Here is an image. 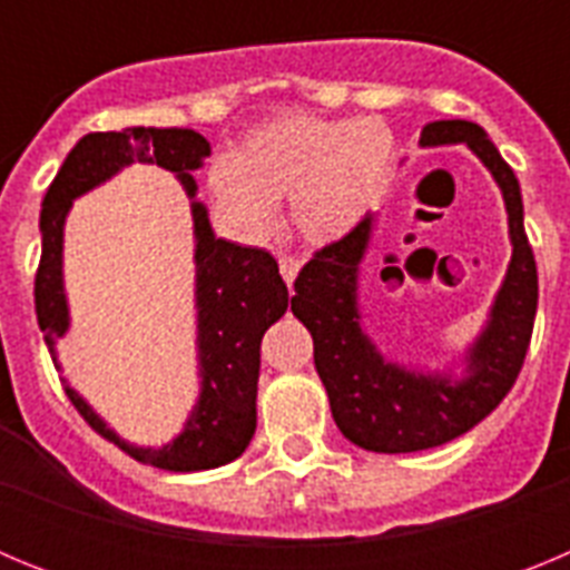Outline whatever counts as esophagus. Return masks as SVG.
<instances>
[{
  "label": "esophagus",
  "mask_w": 570,
  "mask_h": 570,
  "mask_svg": "<svg viewBox=\"0 0 570 570\" xmlns=\"http://www.w3.org/2000/svg\"><path fill=\"white\" fill-rule=\"evenodd\" d=\"M279 274H282V279L288 282V285H294L296 274H299V259H296V256H282Z\"/></svg>",
  "instance_id": "obj_1"
}]
</instances>
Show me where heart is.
<instances>
[{
    "label": "heart",
    "instance_id": "1",
    "mask_svg": "<svg viewBox=\"0 0 570 570\" xmlns=\"http://www.w3.org/2000/svg\"><path fill=\"white\" fill-rule=\"evenodd\" d=\"M396 142L382 119L285 114L250 130L234 154L205 170L210 199L245 239L274 228V203L288 199L302 239L325 245L365 219L394 174Z\"/></svg>",
    "mask_w": 570,
    "mask_h": 570
}]
</instances>
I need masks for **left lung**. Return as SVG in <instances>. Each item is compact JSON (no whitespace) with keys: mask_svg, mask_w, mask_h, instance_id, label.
Here are the masks:
<instances>
[{"mask_svg":"<svg viewBox=\"0 0 570 570\" xmlns=\"http://www.w3.org/2000/svg\"><path fill=\"white\" fill-rule=\"evenodd\" d=\"M422 145L465 142L502 188L513 256L491 308V322L471 347L468 376L416 374L385 362L360 328L356 271L365 256L374 216L316 250L294 282L296 320L314 336V365L328 391L331 414L345 440L376 454H411L445 445L480 425L513 387L525 362L537 316V262L522 225V194L511 165L485 130L465 119L422 128Z\"/></svg>","mask_w":570,"mask_h":570,"instance_id":"left-lung-1","label":"left lung"}]
</instances>
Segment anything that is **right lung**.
<instances>
[{
  "mask_svg": "<svg viewBox=\"0 0 570 570\" xmlns=\"http://www.w3.org/2000/svg\"><path fill=\"white\" fill-rule=\"evenodd\" d=\"M210 145L188 128H125L82 136L42 199L39 256L33 302L45 342L68 331V305L62 291V225L70 203L94 185L105 183L130 163H156L179 176L188 196L196 194L194 170L203 168ZM196 234V308H199V365L203 394L188 425L170 445L136 448L90 411L88 402L65 385L82 420L99 436L119 445L142 465L163 471H208L234 462L256 431V382H259V342L265 331L294 305L274 256L262 248H242L216 239L208 210L194 203Z\"/></svg>",
  "mask_w": 570,
  "mask_h": 570,
  "instance_id": "right-lung-1",
  "label": "right lung"
}]
</instances>
